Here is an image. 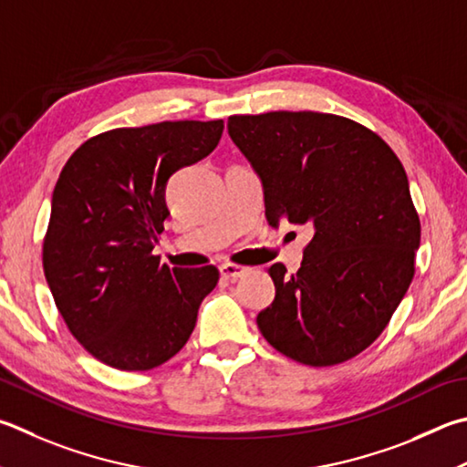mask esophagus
<instances>
[{"label":"esophagus","mask_w":467,"mask_h":467,"mask_svg":"<svg viewBox=\"0 0 467 467\" xmlns=\"http://www.w3.org/2000/svg\"><path fill=\"white\" fill-rule=\"evenodd\" d=\"M247 267H243V265H236V263H224V265H220V275H223L224 279H239V277H243L244 274H247Z\"/></svg>","instance_id":"1"}]
</instances>
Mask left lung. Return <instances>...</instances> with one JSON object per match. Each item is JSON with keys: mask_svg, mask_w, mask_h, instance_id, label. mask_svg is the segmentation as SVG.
<instances>
[{"mask_svg": "<svg viewBox=\"0 0 467 467\" xmlns=\"http://www.w3.org/2000/svg\"><path fill=\"white\" fill-rule=\"evenodd\" d=\"M228 134L255 169L265 216L310 224L304 263L267 269L259 312L267 343L304 366H337L376 341L414 277L420 220L400 163L374 130L320 112L231 116Z\"/></svg>", "mask_w": 467, "mask_h": 467, "instance_id": "obj_1", "label": "left lung"}]
</instances>
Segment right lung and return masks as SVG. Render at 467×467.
<instances>
[{
    "label": "right lung",
    "mask_w": 467,
    "mask_h": 467,
    "mask_svg": "<svg viewBox=\"0 0 467 467\" xmlns=\"http://www.w3.org/2000/svg\"><path fill=\"white\" fill-rule=\"evenodd\" d=\"M223 120L101 132L73 152L53 192L42 267L71 335L93 358L147 371L188 343L214 265L161 263L167 180L216 149Z\"/></svg>",
    "instance_id": "right-lung-1"
}]
</instances>
